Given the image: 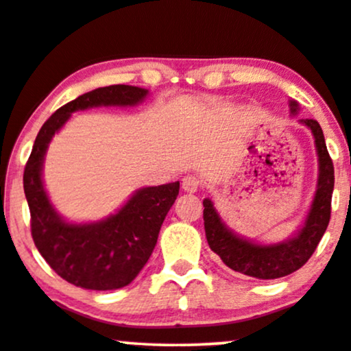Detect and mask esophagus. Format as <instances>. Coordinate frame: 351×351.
Instances as JSON below:
<instances>
[{
    "instance_id": "1",
    "label": "esophagus",
    "mask_w": 351,
    "mask_h": 351,
    "mask_svg": "<svg viewBox=\"0 0 351 351\" xmlns=\"http://www.w3.org/2000/svg\"><path fill=\"white\" fill-rule=\"evenodd\" d=\"M181 188H183L184 193L194 194L199 189V181L193 176H186V178H183V183H181Z\"/></svg>"
}]
</instances>
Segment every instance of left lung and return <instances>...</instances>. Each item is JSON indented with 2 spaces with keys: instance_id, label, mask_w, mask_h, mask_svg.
Returning a JSON list of instances; mask_svg holds the SVG:
<instances>
[{
  "instance_id": "obj_1",
  "label": "left lung",
  "mask_w": 351,
  "mask_h": 351,
  "mask_svg": "<svg viewBox=\"0 0 351 351\" xmlns=\"http://www.w3.org/2000/svg\"><path fill=\"white\" fill-rule=\"evenodd\" d=\"M291 115L300 112L297 101H289ZM310 130L317 156V180L310 210L292 236L279 242H258L237 234L228 226L210 197L204 199V226L207 242L228 268L256 279L287 276L306 263L328 230L334 191V165L326 147L324 134L316 120L300 119Z\"/></svg>"
}]
</instances>
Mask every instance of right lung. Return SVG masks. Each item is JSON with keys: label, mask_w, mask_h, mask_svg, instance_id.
Returning <instances> with one entry per match:
<instances>
[{"label": "right lung", "mask_w": 351, "mask_h": 351, "mask_svg": "<svg viewBox=\"0 0 351 351\" xmlns=\"http://www.w3.org/2000/svg\"><path fill=\"white\" fill-rule=\"evenodd\" d=\"M149 90L130 85L96 88L67 102L45 121L23 171L32 217V237L41 256L60 278L90 291L128 286L147 263L160 226L180 193V181L139 188L115 213L97 221H69L51 202L43 165L49 143L78 110L134 107Z\"/></svg>", "instance_id": "add662e5"}]
</instances>
